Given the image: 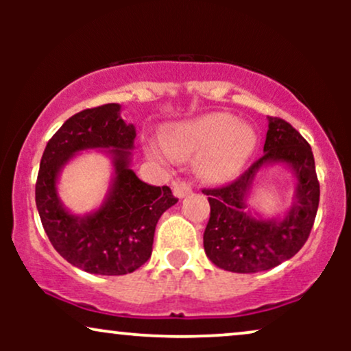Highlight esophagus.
Returning a JSON list of instances; mask_svg holds the SVG:
<instances>
[{
    "instance_id": "34e87169",
    "label": "esophagus",
    "mask_w": 351,
    "mask_h": 351,
    "mask_svg": "<svg viewBox=\"0 0 351 351\" xmlns=\"http://www.w3.org/2000/svg\"><path fill=\"white\" fill-rule=\"evenodd\" d=\"M189 193H191V186H189L186 181H173V195L176 198H184Z\"/></svg>"
}]
</instances>
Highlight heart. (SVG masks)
I'll list each match as a JSON object with an SVG mask.
<instances>
[{"mask_svg": "<svg viewBox=\"0 0 351 351\" xmlns=\"http://www.w3.org/2000/svg\"><path fill=\"white\" fill-rule=\"evenodd\" d=\"M167 150L176 158L196 156V170L209 181H226L244 167L256 147V134L247 123L229 114H206L167 128ZM148 155L165 158L168 152L147 143Z\"/></svg>", "mask_w": 351, "mask_h": 351, "instance_id": "b5f03b06", "label": "heart"}]
</instances>
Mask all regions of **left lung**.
Listing matches in <instances>:
<instances>
[{
    "label": "left lung",
    "mask_w": 351,
    "mask_h": 351,
    "mask_svg": "<svg viewBox=\"0 0 351 351\" xmlns=\"http://www.w3.org/2000/svg\"><path fill=\"white\" fill-rule=\"evenodd\" d=\"M264 155L224 188L203 189L211 215L203 244L208 259L237 274L269 271L300 251L315 221L320 184L307 140L291 123L267 117ZM274 164H282L296 180L291 208L284 215L265 218L248 204L255 178Z\"/></svg>",
    "instance_id": "obj_1"
}]
</instances>
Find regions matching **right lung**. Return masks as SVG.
<instances>
[{"mask_svg": "<svg viewBox=\"0 0 351 351\" xmlns=\"http://www.w3.org/2000/svg\"><path fill=\"white\" fill-rule=\"evenodd\" d=\"M106 104L79 112L47 142L36 181V206L51 244L67 263L97 276H123L152 256L160 216L176 203L168 186H150L132 170L136 130ZM86 149H104L114 175L103 204L86 215L63 206L57 181L65 165Z\"/></svg>", "mask_w": 351, "mask_h": 351, "instance_id": "add662e5", "label": "right lung"}]
</instances>
